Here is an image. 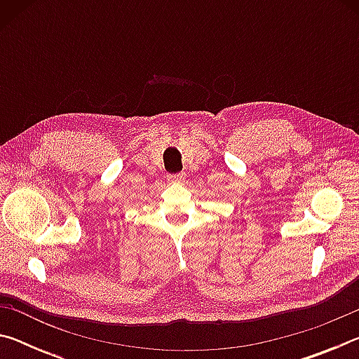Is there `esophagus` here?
Returning a JSON list of instances; mask_svg holds the SVG:
<instances>
[{
	"label": "esophagus",
	"mask_w": 359,
	"mask_h": 359,
	"mask_svg": "<svg viewBox=\"0 0 359 359\" xmlns=\"http://www.w3.org/2000/svg\"><path fill=\"white\" fill-rule=\"evenodd\" d=\"M168 179L171 182H182L185 179V174L184 172H179V174H169Z\"/></svg>",
	"instance_id": "34e87169"
}]
</instances>
